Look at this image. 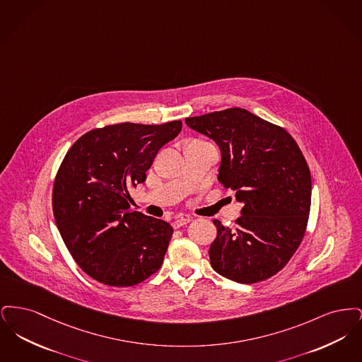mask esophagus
Segmentation results:
<instances>
[{
	"label": "esophagus",
	"instance_id": "1",
	"mask_svg": "<svg viewBox=\"0 0 362 362\" xmlns=\"http://www.w3.org/2000/svg\"><path fill=\"white\" fill-rule=\"evenodd\" d=\"M191 221H192L191 217H180V218H176V220L173 221V228H175V229L182 228V226H185V225L189 224Z\"/></svg>",
	"mask_w": 362,
	"mask_h": 362
}]
</instances>
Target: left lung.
Here are the masks:
<instances>
[{
	"instance_id": "8db88e82",
	"label": "left lung",
	"mask_w": 362,
	"mask_h": 362,
	"mask_svg": "<svg viewBox=\"0 0 362 362\" xmlns=\"http://www.w3.org/2000/svg\"><path fill=\"white\" fill-rule=\"evenodd\" d=\"M221 149L218 180L244 204L236 228L218 220L211 267L239 284L276 276L304 239L310 210V171L294 138L244 108L186 119Z\"/></svg>"
}]
</instances>
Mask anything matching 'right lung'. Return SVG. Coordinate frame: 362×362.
I'll return each instance as SVG.
<instances>
[{"instance_id": "obj_1", "label": "right lung", "mask_w": 362, "mask_h": 362, "mask_svg": "<svg viewBox=\"0 0 362 362\" xmlns=\"http://www.w3.org/2000/svg\"><path fill=\"white\" fill-rule=\"evenodd\" d=\"M180 130L182 121L107 124L64 157L52 186L55 224L76 263L98 282L127 288L160 270L173 228L130 209V189Z\"/></svg>"}]
</instances>
